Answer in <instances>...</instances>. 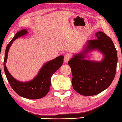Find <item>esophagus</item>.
I'll return each instance as SVG.
<instances>
[{
  "label": "esophagus",
  "mask_w": 122,
  "mask_h": 122,
  "mask_svg": "<svg viewBox=\"0 0 122 122\" xmlns=\"http://www.w3.org/2000/svg\"><path fill=\"white\" fill-rule=\"evenodd\" d=\"M71 58V55L70 54H68V53H67V54H66V55L64 56V61L65 63H67L68 61H69L70 58Z\"/></svg>",
  "instance_id": "obj_1"
}]
</instances>
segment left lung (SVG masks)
Here are the masks:
<instances>
[{"mask_svg":"<svg viewBox=\"0 0 122 122\" xmlns=\"http://www.w3.org/2000/svg\"><path fill=\"white\" fill-rule=\"evenodd\" d=\"M97 39L89 40L68 61L74 89L85 96L98 94L109 86L115 76L117 53L111 38L102 31L95 34ZM97 50L103 55L101 61L89 60V54Z\"/></svg>","mask_w":122,"mask_h":122,"instance_id":"8db88e82","label":"left lung"}]
</instances>
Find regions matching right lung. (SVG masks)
Returning a JSON list of instances; mask_svg holds the SVG:
<instances>
[{"label": "right lung", "instance_id": "right-lung-1", "mask_svg": "<svg viewBox=\"0 0 122 122\" xmlns=\"http://www.w3.org/2000/svg\"><path fill=\"white\" fill-rule=\"evenodd\" d=\"M28 33L27 30L23 29L16 33L14 38L8 44L5 53L4 68L6 76L13 89L21 97L30 99H37L44 97L47 94L51 86L52 75L62 66L64 56H60L51 61H46L41 66L37 75L27 81H21L11 76L6 68L8 52L13 41L18 38Z\"/></svg>", "mask_w": 122, "mask_h": 122}]
</instances>
